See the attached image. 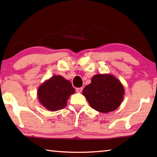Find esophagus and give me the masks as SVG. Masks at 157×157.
<instances>
[{"label": "esophagus", "instance_id": "34e87169", "mask_svg": "<svg viewBox=\"0 0 157 157\" xmlns=\"http://www.w3.org/2000/svg\"><path fill=\"white\" fill-rule=\"evenodd\" d=\"M83 91V88L82 87H80V88H76V91L78 92V93H81V91Z\"/></svg>", "mask_w": 157, "mask_h": 157}]
</instances>
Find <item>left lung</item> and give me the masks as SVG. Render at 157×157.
Returning <instances> with one entry per match:
<instances>
[{
    "label": "left lung",
    "mask_w": 157,
    "mask_h": 157,
    "mask_svg": "<svg viewBox=\"0 0 157 157\" xmlns=\"http://www.w3.org/2000/svg\"><path fill=\"white\" fill-rule=\"evenodd\" d=\"M124 88L119 79L111 74H96L83 90V95L90 106L107 113L119 108L123 101Z\"/></svg>",
    "instance_id": "obj_1"
}]
</instances>
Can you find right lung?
<instances>
[{
  "mask_svg": "<svg viewBox=\"0 0 157 157\" xmlns=\"http://www.w3.org/2000/svg\"><path fill=\"white\" fill-rule=\"evenodd\" d=\"M75 89L71 83L61 75H55L38 87L37 97L47 110L56 111L65 108L67 101Z\"/></svg>",
  "mask_w": 157,
  "mask_h": 157,
  "instance_id": "obj_1",
  "label": "right lung"
}]
</instances>
